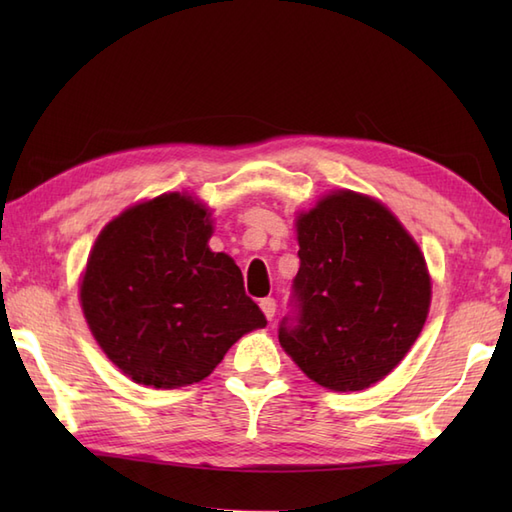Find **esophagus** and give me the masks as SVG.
<instances>
[{"label": "esophagus", "instance_id": "esophagus-1", "mask_svg": "<svg viewBox=\"0 0 512 512\" xmlns=\"http://www.w3.org/2000/svg\"><path fill=\"white\" fill-rule=\"evenodd\" d=\"M259 308H262V312H264V317L268 319V321H273L275 319V312H277V303H275V299H262L259 301Z\"/></svg>", "mask_w": 512, "mask_h": 512}]
</instances>
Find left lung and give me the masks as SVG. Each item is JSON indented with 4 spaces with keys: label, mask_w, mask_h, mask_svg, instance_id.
Wrapping results in <instances>:
<instances>
[{
    "label": "left lung",
    "mask_w": 512,
    "mask_h": 512,
    "mask_svg": "<svg viewBox=\"0 0 512 512\" xmlns=\"http://www.w3.org/2000/svg\"><path fill=\"white\" fill-rule=\"evenodd\" d=\"M299 273L279 343L332 391L378 383L427 321L431 277L405 226L363 193L332 191L297 217Z\"/></svg>",
    "instance_id": "8db88e82"
}]
</instances>
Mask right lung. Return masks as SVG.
I'll list each match as a JSON object with an SVG mask.
<instances>
[{"label": "right lung", "instance_id": "add662e5", "mask_svg": "<svg viewBox=\"0 0 512 512\" xmlns=\"http://www.w3.org/2000/svg\"><path fill=\"white\" fill-rule=\"evenodd\" d=\"M209 217L191 195L165 193L129 206L94 242L81 308L101 350L138 385L200 383L266 325L242 270L209 248Z\"/></svg>", "mask_w": 512, "mask_h": 512}]
</instances>
